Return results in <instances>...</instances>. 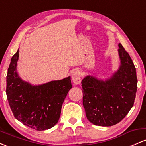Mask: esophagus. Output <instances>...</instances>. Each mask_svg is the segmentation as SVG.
Here are the masks:
<instances>
[{
  "mask_svg": "<svg viewBox=\"0 0 146 146\" xmlns=\"http://www.w3.org/2000/svg\"><path fill=\"white\" fill-rule=\"evenodd\" d=\"M71 78L75 84H80L81 82V72L80 70H73L71 73Z\"/></svg>",
  "mask_w": 146,
  "mask_h": 146,
  "instance_id": "esophagus-1",
  "label": "esophagus"
}]
</instances>
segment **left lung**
<instances>
[{
  "instance_id": "obj_1",
  "label": "left lung",
  "mask_w": 146,
  "mask_h": 146,
  "mask_svg": "<svg viewBox=\"0 0 146 146\" xmlns=\"http://www.w3.org/2000/svg\"><path fill=\"white\" fill-rule=\"evenodd\" d=\"M121 65L108 80L86 76L82 81L83 106L88 120L94 125L111 126L126 116L133 106L137 88L136 68L121 44Z\"/></svg>"
}]
</instances>
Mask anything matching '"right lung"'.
I'll return each mask as SVG.
<instances>
[{
  "instance_id": "obj_1",
  "label": "right lung",
  "mask_w": 146,
  "mask_h": 146,
  "mask_svg": "<svg viewBox=\"0 0 146 146\" xmlns=\"http://www.w3.org/2000/svg\"><path fill=\"white\" fill-rule=\"evenodd\" d=\"M19 50L13 56L7 75L6 94L14 116L23 124L44 130L58 123L62 106L72 88L71 78L32 86L18 77L16 66Z\"/></svg>"
}]
</instances>
